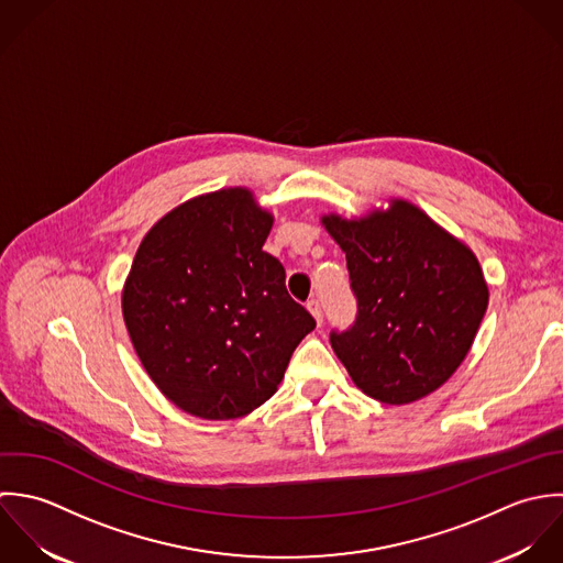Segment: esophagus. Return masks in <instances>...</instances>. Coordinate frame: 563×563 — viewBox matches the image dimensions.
I'll return each instance as SVG.
<instances>
[{
  "label": "esophagus",
  "instance_id": "34e87169",
  "mask_svg": "<svg viewBox=\"0 0 563 563\" xmlns=\"http://www.w3.org/2000/svg\"><path fill=\"white\" fill-rule=\"evenodd\" d=\"M307 309H309V313L316 318V322H318V324H322L324 313H322V305H320V300H309V302H307Z\"/></svg>",
  "mask_w": 563,
  "mask_h": 563
}]
</instances>
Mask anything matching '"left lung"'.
<instances>
[{
	"label": "left lung",
	"instance_id": "8db88e82",
	"mask_svg": "<svg viewBox=\"0 0 563 563\" xmlns=\"http://www.w3.org/2000/svg\"><path fill=\"white\" fill-rule=\"evenodd\" d=\"M345 252L356 322L331 333L352 383L385 405L440 389L467 356L489 302L476 254L420 207H389L345 220L322 216Z\"/></svg>",
	"mask_w": 563,
	"mask_h": 563
}]
</instances>
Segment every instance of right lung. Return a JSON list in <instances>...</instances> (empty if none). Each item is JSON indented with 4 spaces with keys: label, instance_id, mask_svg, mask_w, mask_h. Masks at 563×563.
I'll use <instances>...</instances> for the list:
<instances>
[{
    "label": "right lung",
    "instance_id": "obj_1",
    "mask_svg": "<svg viewBox=\"0 0 563 563\" xmlns=\"http://www.w3.org/2000/svg\"><path fill=\"white\" fill-rule=\"evenodd\" d=\"M274 216L245 187L196 196L143 236L121 311L147 376L178 409L234 420L269 400L316 329L263 250Z\"/></svg>",
    "mask_w": 563,
    "mask_h": 563
}]
</instances>
